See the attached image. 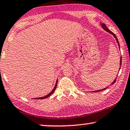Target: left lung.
Returning a JSON list of instances; mask_svg holds the SVG:
<instances>
[{
  "label": "left lung",
  "instance_id": "obj_1",
  "mask_svg": "<svg viewBox=\"0 0 130 130\" xmlns=\"http://www.w3.org/2000/svg\"><path fill=\"white\" fill-rule=\"evenodd\" d=\"M101 24V25H102V28L103 29H104V30H105V31H106L107 32H109L110 34H112V35H113V36H114V37L115 38V39H116V40H117V43H118V46H119V49H120V47H119V41H118V39H117V36H115V34L113 33V32H112V31H110L109 30V29L108 28L106 27V25H105V24ZM122 57H121V59H120V66H121V63H122ZM120 68H121V67H119V70H120ZM116 79H117V78H115V80H114L113 81V83H112V84H114V83H115V81H116ZM107 87H106V88H105V89H101V90H96V91H94V92H98V91H102V90H105L106 89Z\"/></svg>",
  "mask_w": 130,
  "mask_h": 130
}]
</instances>
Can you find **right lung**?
<instances>
[{"label":"right lung","instance_id":"obj_1","mask_svg":"<svg viewBox=\"0 0 130 130\" xmlns=\"http://www.w3.org/2000/svg\"><path fill=\"white\" fill-rule=\"evenodd\" d=\"M57 84H58V79H57V81H56V84H55V86L54 88H53V89L52 90V91L51 93H49V94H47V95H46V96H44V97H41V98H35V99H43L47 98H48V97H49L50 96H51V95L52 94H53V93L54 92V91H55V89H56V88Z\"/></svg>","mask_w":130,"mask_h":130}]
</instances>
